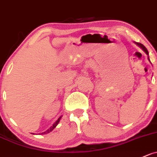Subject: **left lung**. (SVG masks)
Returning <instances> with one entry per match:
<instances>
[{"label": "left lung", "mask_w": 157, "mask_h": 157, "mask_svg": "<svg viewBox=\"0 0 157 157\" xmlns=\"http://www.w3.org/2000/svg\"><path fill=\"white\" fill-rule=\"evenodd\" d=\"M134 43H136V44L139 47V48H141V49L143 50V51H144V52H145V53L147 54V59H148V60H149V61H150L149 56H148V51H147V48H145V46H144V45H143L142 44H141V43H136V42H134Z\"/></svg>", "instance_id": "1"}]
</instances>
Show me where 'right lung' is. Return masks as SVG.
Listing matches in <instances>:
<instances>
[{
    "instance_id": "obj_1",
    "label": "right lung",
    "mask_w": 157,
    "mask_h": 157,
    "mask_svg": "<svg viewBox=\"0 0 157 157\" xmlns=\"http://www.w3.org/2000/svg\"><path fill=\"white\" fill-rule=\"evenodd\" d=\"M61 117H62V116H61V117H59V118H58V120H57V121H55V123H54V124H53V125H52V126H51V127H50L49 129H48V130H46V131H45V132H43V133H42V134H47V133H48V132H52V131L53 130V129H55V127H56L57 125H58V124H59V122H60V118H61Z\"/></svg>"
}]
</instances>
